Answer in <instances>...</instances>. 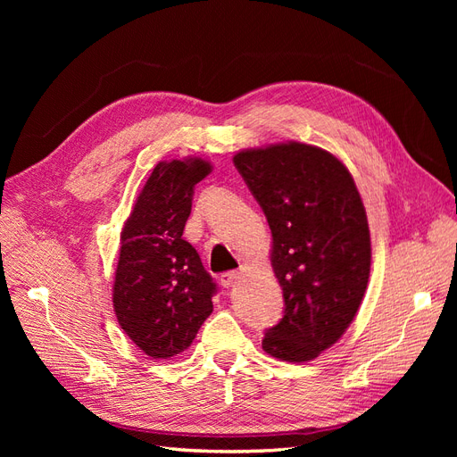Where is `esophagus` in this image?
I'll return each instance as SVG.
<instances>
[{
  "instance_id": "34e87169",
  "label": "esophagus",
  "mask_w": 457,
  "mask_h": 457,
  "mask_svg": "<svg viewBox=\"0 0 457 457\" xmlns=\"http://www.w3.org/2000/svg\"><path fill=\"white\" fill-rule=\"evenodd\" d=\"M238 278H240V272L238 270H228V272L220 274L219 282H220V286H223V287H230L232 284H237Z\"/></svg>"
}]
</instances>
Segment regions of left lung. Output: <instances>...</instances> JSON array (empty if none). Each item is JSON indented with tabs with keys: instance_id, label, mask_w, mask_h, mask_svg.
<instances>
[{
	"instance_id": "left-lung-1",
	"label": "left lung",
	"mask_w": 457,
	"mask_h": 457,
	"mask_svg": "<svg viewBox=\"0 0 457 457\" xmlns=\"http://www.w3.org/2000/svg\"><path fill=\"white\" fill-rule=\"evenodd\" d=\"M234 165L269 220L284 294V316L262 349L312 361L345 334L366 292L371 244L361 195L343 162L312 145L242 150Z\"/></svg>"
}]
</instances>
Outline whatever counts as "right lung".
<instances>
[{
    "label": "right lung",
    "instance_id": "obj_1",
    "mask_svg": "<svg viewBox=\"0 0 457 457\" xmlns=\"http://www.w3.org/2000/svg\"><path fill=\"white\" fill-rule=\"evenodd\" d=\"M210 162H160L120 237L114 311L121 329L150 358H171L190 347L213 311L217 284L183 230L195 187Z\"/></svg>",
    "mask_w": 457,
    "mask_h": 457
}]
</instances>
